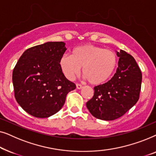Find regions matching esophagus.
Segmentation results:
<instances>
[{"instance_id": "esophagus-1", "label": "esophagus", "mask_w": 156, "mask_h": 156, "mask_svg": "<svg viewBox=\"0 0 156 156\" xmlns=\"http://www.w3.org/2000/svg\"><path fill=\"white\" fill-rule=\"evenodd\" d=\"M76 89H82V87H83L82 85L80 84H76Z\"/></svg>"}]
</instances>
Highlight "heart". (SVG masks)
I'll return each mask as SVG.
<instances>
[{
	"mask_svg": "<svg viewBox=\"0 0 156 156\" xmlns=\"http://www.w3.org/2000/svg\"><path fill=\"white\" fill-rule=\"evenodd\" d=\"M116 55L112 50L93 44L78 46L72 50L71 56L63 55L59 61L62 71L66 77L73 80L80 73L92 84L106 82L116 67Z\"/></svg>",
	"mask_w": 156,
	"mask_h": 156,
	"instance_id": "1",
	"label": "heart"
}]
</instances>
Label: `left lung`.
Segmentation results:
<instances>
[{
  "instance_id": "obj_1",
  "label": "left lung",
  "mask_w": 156,
  "mask_h": 156,
  "mask_svg": "<svg viewBox=\"0 0 156 156\" xmlns=\"http://www.w3.org/2000/svg\"><path fill=\"white\" fill-rule=\"evenodd\" d=\"M119 57L116 73L105 84L96 86L93 97L87 107L95 118L112 121L120 118L139 99L142 73L135 59L125 51L117 52Z\"/></svg>"
}]
</instances>
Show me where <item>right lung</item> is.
I'll use <instances>...</instances> for the list:
<instances>
[{
    "instance_id": "obj_1",
    "label": "right lung",
    "mask_w": 156,
    "mask_h": 156,
    "mask_svg": "<svg viewBox=\"0 0 156 156\" xmlns=\"http://www.w3.org/2000/svg\"><path fill=\"white\" fill-rule=\"evenodd\" d=\"M63 42H48L27 49L12 72L15 98L27 113L48 118L62 107L76 88L64 75L59 61L66 51Z\"/></svg>"
}]
</instances>
